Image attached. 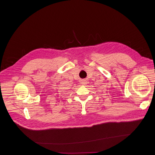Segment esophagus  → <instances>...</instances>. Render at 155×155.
<instances>
[{
	"mask_svg": "<svg viewBox=\"0 0 155 155\" xmlns=\"http://www.w3.org/2000/svg\"><path fill=\"white\" fill-rule=\"evenodd\" d=\"M81 84H83V85L86 84V80H83V81H81Z\"/></svg>",
	"mask_w": 155,
	"mask_h": 155,
	"instance_id": "34e87169",
	"label": "esophagus"
}]
</instances>
